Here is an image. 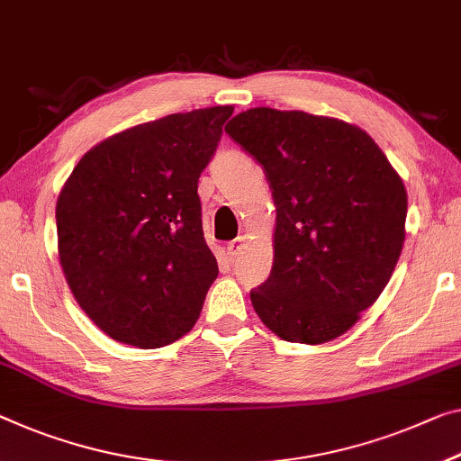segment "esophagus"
<instances>
[{
	"instance_id": "1",
	"label": "esophagus",
	"mask_w": 461,
	"mask_h": 461,
	"mask_svg": "<svg viewBox=\"0 0 461 461\" xmlns=\"http://www.w3.org/2000/svg\"><path fill=\"white\" fill-rule=\"evenodd\" d=\"M245 243H247V237L240 235L235 240H230L229 245H226V251H229V255H237L240 249H243Z\"/></svg>"
}]
</instances>
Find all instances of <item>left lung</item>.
Masks as SVG:
<instances>
[{
  "instance_id": "obj_1",
  "label": "left lung",
  "mask_w": 461,
  "mask_h": 461,
  "mask_svg": "<svg viewBox=\"0 0 461 461\" xmlns=\"http://www.w3.org/2000/svg\"><path fill=\"white\" fill-rule=\"evenodd\" d=\"M226 133L264 167L274 266L251 290L259 320L286 342L348 331L384 293L406 239V187L360 127L304 111L255 107Z\"/></svg>"
}]
</instances>
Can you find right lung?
Masks as SVG:
<instances>
[{"instance_id":"right-lung-1","label":"right lung","mask_w":461,"mask_h":461,"mask_svg":"<svg viewBox=\"0 0 461 461\" xmlns=\"http://www.w3.org/2000/svg\"><path fill=\"white\" fill-rule=\"evenodd\" d=\"M232 107L175 113L84 154L58 197L59 264L104 334L138 348L185 336L218 276L197 179Z\"/></svg>"}]
</instances>
